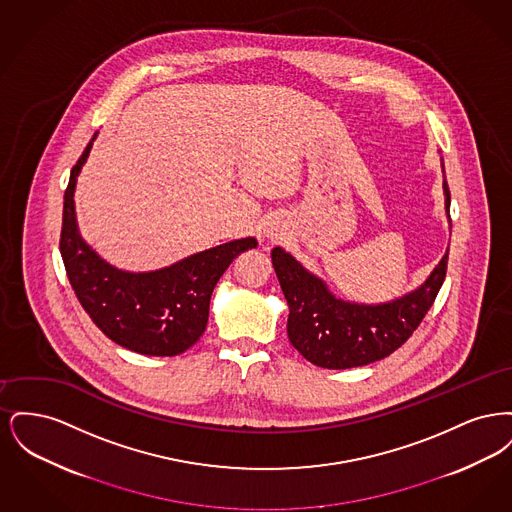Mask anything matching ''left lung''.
<instances>
[{"instance_id":"1","label":"left lung","mask_w":512,"mask_h":512,"mask_svg":"<svg viewBox=\"0 0 512 512\" xmlns=\"http://www.w3.org/2000/svg\"><path fill=\"white\" fill-rule=\"evenodd\" d=\"M443 190L449 215L451 194L447 180ZM270 257L290 305L288 338L293 347L309 363L338 370L390 357L413 336L438 297L447 272L449 249L416 292L384 305H357L336 299L322 280L280 247H274Z\"/></svg>"}]
</instances>
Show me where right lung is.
Returning a JSON list of instances; mask_svg holds the SVG:
<instances>
[{
    "label": "right lung",
    "mask_w": 512,
    "mask_h": 512,
    "mask_svg": "<svg viewBox=\"0 0 512 512\" xmlns=\"http://www.w3.org/2000/svg\"><path fill=\"white\" fill-rule=\"evenodd\" d=\"M92 142L71 171L63 201L59 249L74 293L109 340L153 357H174L205 332L209 301L220 276L253 238L219 245L155 272L130 274L103 263L76 232L74 184Z\"/></svg>",
    "instance_id": "right-lung-1"
}]
</instances>
